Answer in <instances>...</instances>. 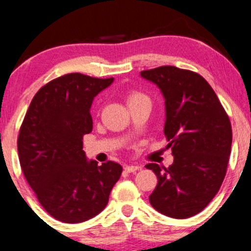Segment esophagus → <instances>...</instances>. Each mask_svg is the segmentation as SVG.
Listing matches in <instances>:
<instances>
[{"label": "esophagus", "instance_id": "34e87169", "mask_svg": "<svg viewBox=\"0 0 251 251\" xmlns=\"http://www.w3.org/2000/svg\"><path fill=\"white\" fill-rule=\"evenodd\" d=\"M141 166L138 165H126L125 166V170L127 171V173H136L137 170H140Z\"/></svg>", "mask_w": 251, "mask_h": 251}]
</instances>
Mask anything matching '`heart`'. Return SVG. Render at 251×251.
<instances>
[{
    "label": "heart",
    "instance_id": "b5f03b06",
    "mask_svg": "<svg viewBox=\"0 0 251 251\" xmlns=\"http://www.w3.org/2000/svg\"><path fill=\"white\" fill-rule=\"evenodd\" d=\"M128 104L133 102H138V100H149L148 97H146L144 95H142L140 92H131L127 97Z\"/></svg>",
    "mask_w": 251,
    "mask_h": 251
}]
</instances>
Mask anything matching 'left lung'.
<instances>
[{
	"label": "left lung",
	"instance_id": "1",
	"mask_svg": "<svg viewBox=\"0 0 251 251\" xmlns=\"http://www.w3.org/2000/svg\"><path fill=\"white\" fill-rule=\"evenodd\" d=\"M165 100L164 133L174 163L148 164L158 177L149 203L160 214L187 219L201 212L219 192L232 144L229 118L203 76L171 65L141 72Z\"/></svg>",
	"mask_w": 251,
	"mask_h": 251
}]
</instances>
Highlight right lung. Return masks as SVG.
<instances>
[{
    "label": "right lung",
    "mask_w": 251,
    "mask_h": 251,
    "mask_svg": "<svg viewBox=\"0 0 251 251\" xmlns=\"http://www.w3.org/2000/svg\"><path fill=\"white\" fill-rule=\"evenodd\" d=\"M80 73L42 86L25 114L18 137L20 166L48 214L65 224L87 221L109 201L123 168L87 160L82 137L92 131L93 98L113 83Z\"/></svg>",
    "instance_id": "right-lung-1"
}]
</instances>
